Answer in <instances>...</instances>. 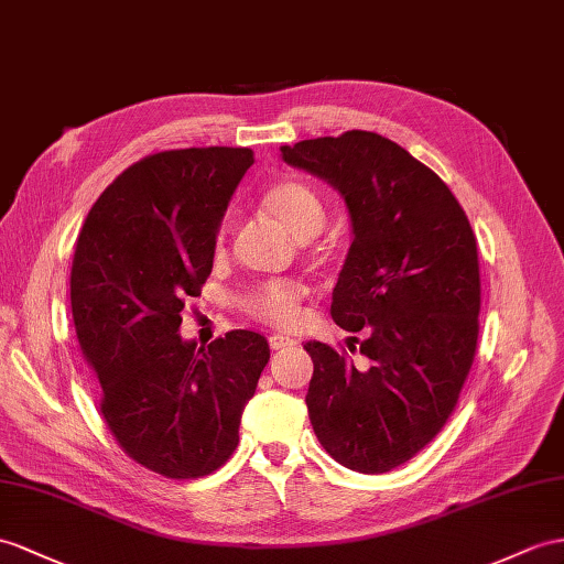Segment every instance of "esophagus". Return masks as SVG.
Segmentation results:
<instances>
[{"instance_id": "34e87169", "label": "esophagus", "mask_w": 564, "mask_h": 564, "mask_svg": "<svg viewBox=\"0 0 564 564\" xmlns=\"http://www.w3.org/2000/svg\"><path fill=\"white\" fill-rule=\"evenodd\" d=\"M270 349H286V347H294L296 345V339H292V337H284V335H272L270 339Z\"/></svg>"}]
</instances>
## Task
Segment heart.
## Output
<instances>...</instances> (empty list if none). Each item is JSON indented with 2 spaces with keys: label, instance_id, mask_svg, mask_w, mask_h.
Instances as JSON below:
<instances>
[{
  "label": "heart",
  "instance_id": "heart-1",
  "mask_svg": "<svg viewBox=\"0 0 564 564\" xmlns=\"http://www.w3.org/2000/svg\"><path fill=\"white\" fill-rule=\"evenodd\" d=\"M260 205L296 241H306L318 235L327 219V208L318 191L306 182H299V178H282V182L272 184L260 198ZM227 235L229 223L225 219L217 229V251L225 249ZM301 296H304L301 284L292 280H270L258 284L249 294H243L241 308L258 321L290 325L296 321Z\"/></svg>",
  "mask_w": 564,
  "mask_h": 564
}]
</instances>
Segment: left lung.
<instances>
[{"instance_id":"8db88e82","label":"left lung","mask_w":564,"mask_h":564,"mask_svg":"<svg viewBox=\"0 0 564 564\" xmlns=\"http://www.w3.org/2000/svg\"><path fill=\"white\" fill-rule=\"evenodd\" d=\"M280 150L286 164L339 191L354 237L329 313L347 333H364L349 339L366 359L306 341L311 425L347 469L392 471L441 433L474 364V229L441 176L373 131Z\"/></svg>"}]
</instances>
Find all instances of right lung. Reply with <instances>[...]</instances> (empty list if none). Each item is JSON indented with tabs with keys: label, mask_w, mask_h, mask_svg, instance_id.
<instances>
[{
	"label": "right lung",
	"mask_w": 564,
	"mask_h": 564,
	"mask_svg": "<svg viewBox=\"0 0 564 564\" xmlns=\"http://www.w3.org/2000/svg\"><path fill=\"white\" fill-rule=\"evenodd\" d=\"M251 148H184L123 170L90 208L72 265L80 351L121 449L167 478H200L239 445L268 339H182V311L213 272L215 239Z\"/></svg>",
	"instance_id": "obj_1"
}]
</instances>
